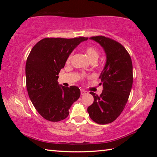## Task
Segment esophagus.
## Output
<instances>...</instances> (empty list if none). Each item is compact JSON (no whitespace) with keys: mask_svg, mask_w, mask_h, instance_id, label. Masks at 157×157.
<instances>
[{"mask_svg":"<svg viewBox=\"0 0 157 157\" xmlns=\"http://www.w3.org/2000/svg\"><path fill=\"white\" fill-rule=\"evenodd\" d=\"M80 91H81V94H82V95H86V94H88V92L86 91H84V90H83V89H81Z\"/></svg>","mask_w":157,"mask_h":157,"instance_id":"obj_1","label":"esophagus"}]
</instances>
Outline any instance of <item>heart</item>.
Returning a JSON list of instances; mask_svg holds the SVG:
<instances>
[{
    "mask_svg": "<svg viewBox=\"0 0 157 157\" xmlns=\"http://www.w3.org/2000/svg\"><path fill=\"white\" fill-rule=\"evenodd\" d=\"M85 52L87 55V56L89 58V59L91 61H97L100 56V52L94 46H89L85 48ZM72 54H71L66 59V63H69L71 62Z\"/></svg>",
    "mask_w": 157,
    "mask_h": 157,
    "instance_id": "1",
    "label": "heart"
}]
</instances>
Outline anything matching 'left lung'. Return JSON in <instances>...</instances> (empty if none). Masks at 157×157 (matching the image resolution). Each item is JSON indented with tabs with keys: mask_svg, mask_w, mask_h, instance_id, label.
Returning a JSON list of instances; mask_svg holds the SVG:
<instances>
[{
	"mask_svg": "<svg viewBox=\"0 0 157 157\" xmlns=\"http://www.w3.org/2000/svg\"><path fill=\"white\" fill-rule=\"evenodd\" d=\"M106 54L105 67L100 75L103 91L100 95L90 92L94 98L87 109L89 115L98 124L112 123L123 111L131 92L133 67L131 57L118 42L104 36H92Z\"/></svg>",
	"mask_w": 157,
	"mask_h": 157,
	"instance_id": "obj_1",
	"label": "left lung"
}]
</instances>
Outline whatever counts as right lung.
Masks as SVG:
<instances>
[{"mask_svg": "<svg viewBox=\"0 0 157 157\" xmlns=\"http://www.w3.org/2000/svg\"><path fill=\"white\" fill-rule=\"evenodd\" d=\"M87 39L45 38L31 50L25 65L26 87L34 107L46 120L65 119L71 105L80 96L78 86L59 85L58 74L73 50Z\"/></svg>", "mask_w": 157, "mask_h": 157, "instance_id": "right-lung-1", "label": "right lung"}]
</instances>
